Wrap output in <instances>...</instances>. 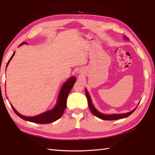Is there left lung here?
Masks as SVG:
<instances>
[{
	"instance_id": "8db88e82",
	"label": "left lung",
	"mask_w": 155,
	"mask_h": 155,
	"mask_svg": "<svg viewBox=\"0 0 155 155\" xmlns=\"http://www.w3.org/2000/svg\"><path fill=\"white\" fill-rule=\"evenodd\" d=\"M124 38H126L127 39H128V38L126 37H124ZM85 94H86V96H87V100H88V107H89L91 113H93L95 117L99 118L102 120H113L121 119V118H126V117H128V116H130V115L132 114L134 110H136V108H134V110L129 112V113H124V114H102V113H100V112H98L96 109V108H94V107L93 106V103H92V101H91V99L90 95H89V94H88L87 89H85Z\"/></svg>"
}]
</instances>
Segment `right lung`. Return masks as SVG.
Masks as SVG:
<instances>
[{
    "mask_svg": "<svg viewBox=\"0 0 155 155\" xmlns=\"http://www.w3.org/2000/svg\"><path fill=\"white\" fill-rule=\"evenodd\" d=\"M24 44L27 45V43L26 42H23L21 45H20V46ZM14 55H15V52H13L11 57L10 58V59L8 60V63L6 64V67L8 66L9 62L11 61V60ZM75 82H76V78L74 77H71L69 78V79L63 84V86L62 87L60 93L58 94L57 104H56V106L54 107L53 109L50 110L47 112H45V113H42L41 114H38L37 116L32 117L23 116V115L19 114L18 112L15 109V108L13 107L12 105L11 107L12 108L13 110L15 111V113L17 114L19 117H21V118H22V119H24L25 120L32 122V123H38V124H48V123H52V122H54L57 120H58V118H60L62 115L63 114L64 109L66 108V107H67V99L68 95L69 93H70L71 90L72 89V87H73Z\"/></svg>",
    "mask_w": 155,
    "mask_h": 155,
    "instance_id": "right-lung-1",
    "label": "right lung"
}]
</instances>
